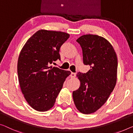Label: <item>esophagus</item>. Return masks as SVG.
Masks as SVG:
<instances>
[{"instance_id": "obj_1", "label": "esophagus", "mask_w": 133, "mask_h": 133, "mask_svg": "<svg viewBox=\"0 0 133 133\" xmlns=\"http://www.w3.org/2000/svg\"><path fill=\"white\" fill-rule=\"evenodd\" d=\"M70 77H71V78H75V77H76V73L72 72V73H71V75H70Z\"/></svg>"}]
</instances>
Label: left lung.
Here are the masks:
<instances>
[{"label": "left lung", "instance_id": "obj_1", "mask_svg": "<svg viewBox=\"0 0 133 133\" xmlns=\"http://www.w3.org/2000/svg\"><path fill=\"white\" fill-rule=\"evenodd\" d=\"M76 41L82 48L84 64L91 69L77 74L81 84L73 92V102L79 112L91 114L106 103L115 87L117 56L109 42L100 36L83 35Z\"/></svg>", "mask_w": 133, "mask_h": 133}]
</instances>
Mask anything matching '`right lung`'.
Returning a JSON list of instances; mask_svg holds the SVG:
<instances>
[{
    "instance_id": "obj_1",
    "label": "right lung",
    "mask_w": 133,
    "mask_h": 133,
    "mask_svg": "<svg viewBox=\"0 0 133 133\" xmlns=\"http://www.w3.org/2000/svg\"><path fill=\"white\" fill-rule=\"evenodd\" d=\"M70 35L62 31L40 30L31 36L19 55L17 72L19 85L29 104L39 112L54 106L70 71L51 66L60 60L61 45Z\"/></svg>"
}]
</instances>
